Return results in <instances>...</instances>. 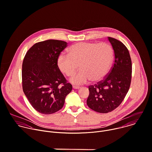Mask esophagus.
I'll list each match as a JSON object with an SVG mask.
<instances>
[{"label": "esophagus", "mask_w": 152, "mask_h": 152, "mask_svg": "<svg viewBox=\"0 0 152 152\" xmlns=\"http://www.w3.org/2000/svg\"><path fill=\"white\" fill-rule=\"evenodd\" d=\"M72 88H73L74 89H79L80 87H78V86H74L72 87Z\"/></svg>", "instance_id": "1"}]
</instances>
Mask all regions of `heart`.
Wrapping results in <instances>:
<instances>
[{"label": "heart", "instance_id": "1", "mask_svg": "<svg viewBox=\"0 0 152 152\" xmlns=\"http://www.w3.org/2000/svg\"><path fill=\"white\" fill-rule=\"evenodd\" d=\"M69 55L61 54L58 58L59 69L68 77L77 75L71 79L72 84L80 85L90 80L97 82L107 74L112 62L113 52L106 43L80 42L72 46ZM80 67H79V65Z\"/></svg>", "mask_w": 152, "mask_h": 152}]
</instances>
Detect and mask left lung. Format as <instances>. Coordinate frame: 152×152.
I'll list each match as a JSON object with an SVG mask.
<instances>
[{
    "instance_id": "left-lung-1",
    "label": "left lung",
    "mask_w": 152,
    "mask_h": 152,
    "mask_svg": "<svg viewBox=\"0 0 152 152\" xmlns=\"http://www.w3.org/2000/svg\"><path fill=\"white\" fill-rule=\"evenodd\" d=\"M115 53L113 66L102 81L88 87V106L102 113L112 112L124 99L130 87L132 64L129 51L120 41L108 37Z\"/></svg>"
}]
</instances>
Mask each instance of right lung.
<instances>
[{"label":"right lung","mask_w":152,"mask_h":152,"mask_svg":"<svg viewBox=\"0 0 152 152\" xmlns=\"http://www.w3.org/2000/svg\"><path fill=\"white\" fill-rule=\"evenodd\" d=\"M68 43L48 40L34 44L23 62V91L37 112L49 115L62 108L72 87L61 73L58 58Z\"/></svg>","instance_id":"1"}]
</instances>
